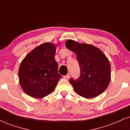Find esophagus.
<instances>
[{
    "label": "esophagus",
    "instance_id": "1",
    "mask_svg": "<svg viewBox=\"0 0 130 130\" xmlns=\"http://www.w3.org/2000/svg\"><path fill=\"white\" fill-rule=\"evenodd\" d=\"M64 78H65V79H68L70 78V74H67V75L64 76Z\"/></svg>",
    "mask_w": 130,
    "mask_h": 130
}]
</instances>
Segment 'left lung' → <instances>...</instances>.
<instances>
[{
    "label": "left lung",
    "mask_w": 130,
    "mask_h": 130,
    "mask_svg": "<svg viewBox=\"0 0 130 130\" xmlns=\"http://www.w3.org/2000/svg\"><path fill=\"white\" fill-rule=\"evenodd\" d=\"M65 46L76 54L80 67L79 77L70 80L74 91L86 98L96 97L102 93L111 80V65L107 57L98 47L87 43L68 40Z\"/></svg>",
    "instance_id": "8db88e82"
}]
</instances>
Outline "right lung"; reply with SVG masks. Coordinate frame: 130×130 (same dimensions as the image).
<instances>
[{
  "label": "right lung",
  "mask_w": 130,
  "mask_h": 130,
  "mask_svg": "<svg viewBox=\"0 0 130 130\" xmlns=\"http://www.w3.org/2000/svg\"><path fill=\"white\" fill-rule=\"evenodd\" d=\"M56 46L44 43L31 51L19 68V80L22 90L33 98H42L53 92L62 76L55 60Z\"/></svg>",
  "instance_id": "add662e5"
}]
</instances>
